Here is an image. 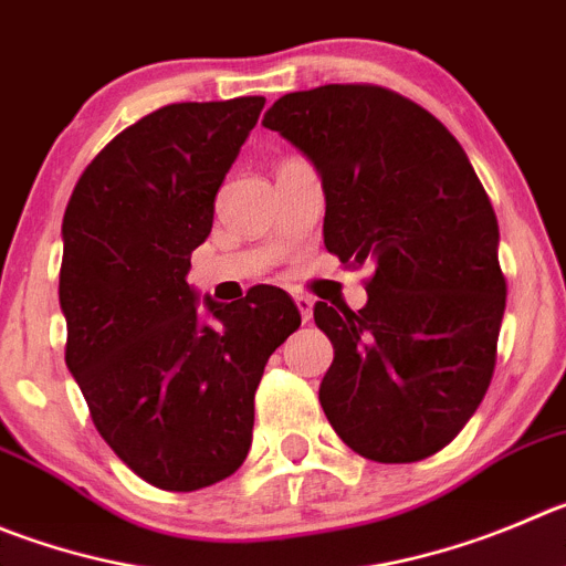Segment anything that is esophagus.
I'll return each instance as SVG.
<instances>
[{
  "label": "esophagus",
  "mask_w": 566,
  "mask_h": 566,
  "mask_svg": "<svg viewBox=\"0 0 566 566\" xmlns=\"http://www.w3.org/2000/svg\"><path fill=\"white\" fill-rule=\"evenodd\" d=\"M295 307H298L301 321H304V324H310V321H313V307H315V301L310 298V295H295Z\"/></svg>",
  "instance_id": "esophagus-1"
}]
</instances>
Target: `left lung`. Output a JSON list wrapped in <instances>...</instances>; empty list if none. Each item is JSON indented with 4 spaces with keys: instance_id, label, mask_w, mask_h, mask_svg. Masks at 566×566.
Returning a JSON list of instances; mask_svg holds the SVG:
<instances>
[{
    "instance_id": "left-lung-1",
    "label": "left lung",
    "mask_w": 566,
    "mask_h": 566,
    "mask_svg": "<svg viewBox=\"0 0 566 566\" xmlns=\"http://www.w3.org/2000/svg\"><path fill=\"white\" fill-rule=\"evenodd\" d=\"M262 125L318 170L324 245L371 265L363 310L315 304L335 346L318 399L377 463L436 455L489 390L505 313L497 214L455 136L413 99L368 83L284 94Z\"/></svg>"
}]
</instances>
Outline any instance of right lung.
I'll return each mask as SVG.
<instances>
[{"instance_id":"right-lung-1","label":"right lung","mask_w":566,"mask_h":566,"mask_svg":"<svg viewBox=\"0 0 566 566\" xmlns=\"http://www.w3.org/2000/svg\"><path fill=\"white\" fill-rule=\"evenodd\" d=\"M265 97L172 103L94 156L63 214L66 366L119 461L164 491L234 474L268 357L301 324L284 290L203 307L187 284L214 195Z\"/></svg>"}]
</instances>
